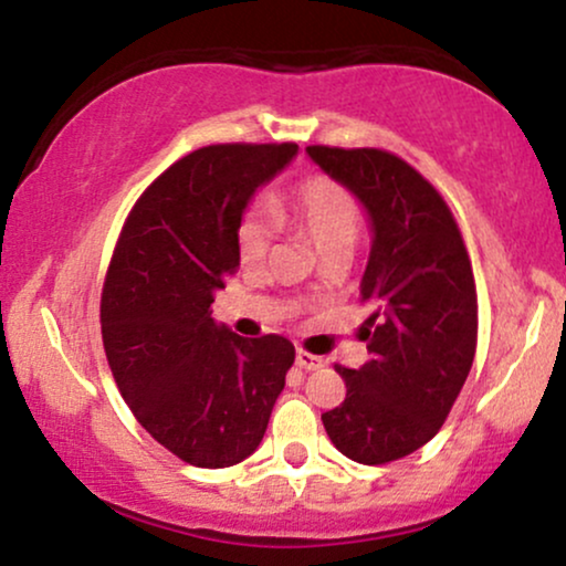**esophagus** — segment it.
<instances>
[{"mask_svg":"<svg viewBox=\"0 0 566 566\" xmlns=\"http://www.w3.org/2000/svg\"><path fill=\"white\" fill-rule=\"evenodd\" d=\"M295 360H297V366H301V369H308V371L322 369V366H324V358L322 356H313V353H308V350H297Z\"/></svg>","mask_w":566,"mask_h":566,"instance_id":"1","label":"esophagus"}]
</instances>
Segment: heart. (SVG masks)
I'll return each instance as SVG.
<instances>
[{"label":"heart","instance_id":"b5f03b06","mask_svg":"<svg viewBox=\"0 0 566 566\" xmlns=\"http://www.w3.org/2000/svg\"><path fill=\"white\" fill-rule=\"evenodd\" d=\"M271 213L284 227L308 237L318 255H350L364 231V210L348 187L329 176H308L279 197ZM242 265L263 263L269 253V229L255 218H244L237 231Z\"/></svg>","mask_w":566,"mask_h":566}]
</instances>
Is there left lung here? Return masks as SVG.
Returning <instances> with one entry per match:
<instances>
[{
	"label": "left lung",
	"mask_w": 566,
	"mask_h": 566,
	"mask_svg": "<svg viewBox=\"0 0 566 566\" xmlns=\"http://www.w3.org/2000/svg\"><path fill=\"white\" fill-rule=\"evenodd\" d=\"M308 155L364 202L374 231L360 279L371 358L360 369L335 364L348 392L322 413L324 430L358 464H387L438 434L467 382L478 350L472 261L448 202L403 158L324 145Z\"/></svg>",
	"instance_id": "8db88e82"
}]
</instances>
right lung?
<instances>
[{"label":"right lung","mask_w":566,"mask_h":566,"mask_svg":"<svg viewBox=\"0 0 566 566\" xmlns=\"http://www.w3.org/2000/svg\"><path fill=\"white\" fill-rule=\"evenodd\" d=\"M295 155L292 142L195 149L142 192L113 250L99 303L113 379L136 421L192 467L248 459L295 364L287 337H240L210 318L240 269L248 200Z\"/></svg>","instance_id":"obj_1"}]
</instances>
